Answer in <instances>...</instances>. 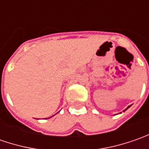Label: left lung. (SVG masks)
Segmentation results:
<instances>
[{
    "label": "left lung",
    "instance_id": "8db88e82",
    "mask_svg": "<svg viewBox=\"0 0 149 149\" xmlns=\"http://www.w3.org/2000/svg\"><path fill=\"white\" fill-rule=\"evenodd\" d=\"M129 107H130V106H129V107H128V108H127V109H129ZM126 109H125V110H126ZM125 110H123V112H124V111H125Z\"/></svg>",
    "mask_w": 149,
    "mask_h": 149
}]
</instances>
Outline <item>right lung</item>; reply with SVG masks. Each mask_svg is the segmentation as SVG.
Masks as SVG:
<instances>
[{
    "mask_svg": "<svg viewBox=\"0 0 149 149\" xmlns=\"http://www.w3.org/2000/svg\"><path fill=\"white\" fill-rule=\"evenodd\" d=\"M53 116H54V115H53ZM51 117H52V116H51Z\"/></svg>",
    "mask_w": 149,
    "mask_h": 149,
    "instance_id": "obj_1",
    "label": "right lung"
}]
</instances>
